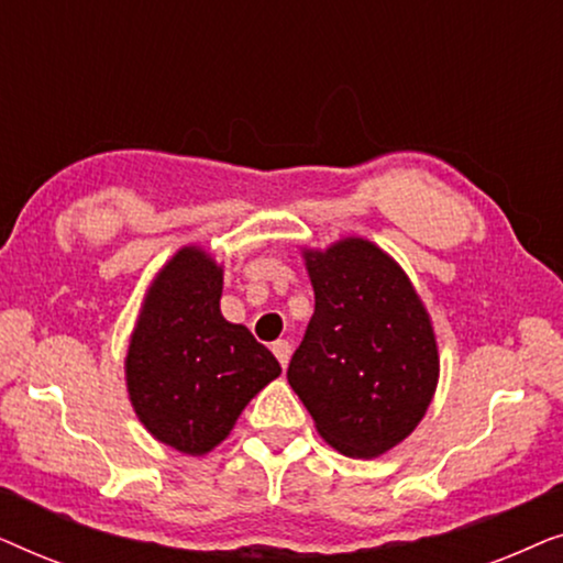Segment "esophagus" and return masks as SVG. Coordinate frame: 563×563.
Here are the masks:
<instances>
[{"mask_svg":"<svg viewBox=\"0 0 563 563\" xmlns=\"http://www.w3.org/2000/svg\"><path fill=\"white\" fill-rule=\"evenodd\" d=\"M272 351H274L276 361H279V364H282V368H287L289 356H291V345H289L287 341H276V343L272 345Z\"/></svg>","mask_w":563,"mask_h":563,"instance_id":"34e87169","label":"esophagus"}]
</instances>
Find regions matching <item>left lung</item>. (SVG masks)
<instances>
[{"mask_svg":"<svg viewBox=\"0 0 563 563\" xmlns=\"http://www.w3.org/2000/svg\"><path fill=\"white\" fill-rule=\"evenodd\" d=\"M314 314L287 379L318 433L351 459L405 441L438 384L430 318L402 268L364 238L305 251Z\"/></svg>","mask_w":563,"mask_h":563,"instance_id":"1","label":"left lung"}]
</instances>
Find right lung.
Instances as JSON below:
<instances>
[{
    "label": "right lung",
    "instance_id": "right-lung-1",
    "mask_svg": "<svg viewBox=\"0 0 563 563\" xmlns=\"http://www.w3.org/2000/svg\"><path fill=\"white\" fill-rule=\"evenodd\" d=\"M222 268L181 249L148 289L125 361L137 418L161 443L202 456L282 374L274 353L220 312Z\"/></svg>",
    "mask_w": 563,
    "mask_h": 563
}]
</instances>
